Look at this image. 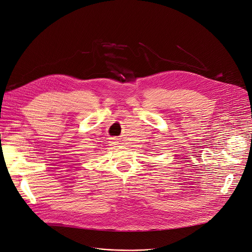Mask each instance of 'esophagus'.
Instances as JSON below:
<instances>
[{"label":"esophagus","mask_w":252,"mask_h":252,"mask_svg":"<svg viewBox=\"0 0 252 252\" xmlns=\"http://www.w3.org/2000/svg\"><path fill=\"white\" fill-rule=\"evenodd\" d=\"M114 140H116V139H114ZM118 143H119V142H117V141H111V142H110V145L114 146V148H116V146L118 145Z\"/></svg>","instance_id":"obj_1"}]
</instances>
